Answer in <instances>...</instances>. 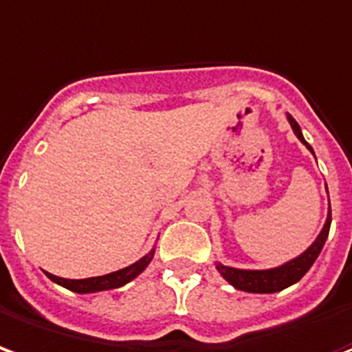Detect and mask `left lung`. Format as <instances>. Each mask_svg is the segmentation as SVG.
Here are the masks:
<instances>
[{
    "label": "left lung",
    "mask_w": 352,
    "mask_h": 352,
    "mask_svg": "<svg viewBox=\"0 0 352 352\" xmlns=\"http://www.w3.org/2000/svg\"><path fill=\"white\" fill-rule=\"evenodd\" d=\"M287 120L291 123L294 135L298 137V140L302 144L306 146L307 150L313 153V148L306 142V138L302 135V129L296 123V120L287 114ZM330 223H332V212L328 210L327 223L324 227L319 232V236L315 238V242L307 248L302 255H298L296 258H292L289 263L281 264L278 268H270V270H242V268H232V266H225V264L217 263L215 268L221 274L223 278L227 279L234 289L245 292H257V294H270V292L283 291L287 287H291L296 281L306 276V272L313 266V263L319 257L322 245L327 242L328 232H330Z\"/></svg>",
    "instance_id": "obj_1"
}]
</instances>
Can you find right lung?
Segmentation results:
<instances>
[{
	"mask_svg": "<svg viewBox=\"0 0 352 352\" xmlns=\"http://www.w3.org/2000/svg\"><path fill=\"white\" fill-rule=\"evenodd\" d=\"M153 253L155 250H151L148 255L133 263L127 268H122V270L112 272V274H107V276H99V278H88V279H65L58 278L54 274H48L46 276L52 279L54 283L65 287L69 291L80 292V294H89V292H99V291H110V289H118V287H123L125 283H129L133 279L137 278L138 274H142L146 270V266L151 263L153 258Z\"/></svg>",
	"mask_w": 352,
	"mask_h": 352,
	"instance_id": "right-lung-1",
	"label": "right lung"
}]
</instances>
